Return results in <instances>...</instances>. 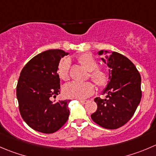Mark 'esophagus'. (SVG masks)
I'll use <instances>...</instances> for the list:
<instances>
[{"label":"esophagus","instance_id":"obj_1","mask_svg":"<svg viewBox=\"0 0 156 156\" xmlns=\"http://www.w3.org/2000/svg\"><path fill=\"white\" fill-rule=\"evenodd\" d=\"M79 102L82 104H85L88 102V101H84V100H79Z\"/></svg>","mask_w":156,"mask_h":156}]
</instances>
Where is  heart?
Instances as JSON below:
<instances>
[{"label": "heart", "instance_id": "heart-1", "mask_svg": "<svg viewBox=\"0 0 156 156\" xmlns=\"http://www.w3.org/2000/svg\"><path fill=\"white\" fill-rule=\"evenodd\" d=\"M78 62L90 72V78L100 87H104L108 81V76L104 71L97 69L98 62L90 54H83L78 57ZM71 61L69 58H66L60 63L58 69V76L63 81H68L70 78ZM94 92V86L90 82H74L66 84L63 89L65 96L74 99H85Z\"/></svg>", "mask_w": 156, "mask_h": 156}]
</instances>
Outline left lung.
Here are the masks:
<instances>
[{
  "label": "left lung",
  "instance_id": "left-lung-1",
  "mask_svg": "<svg viewBox=\"0 0 156 156\" xmlns=\"http://www.w3.org/2000/svg\"><path fill=\"white\" fill-rule=\"evenodd\" d=\"M98 53L105 55L101 59L109 68V81L102 91L107 97L95 98L98 109L90 117L105 129H117L130 120L140 104L141 76L133 63L124 55L107 50Z\"/></svg>",
  "mask_w": 156,
  "mask_h": 156
}]
</instances>
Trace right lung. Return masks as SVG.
<instances>
[{"label":"right lung","instance_id":"right-lung-1","mask_svg":"<svg viewBox=\"0 0 156 156\" xmlns=\"http://www.w3.org/2000/svg\"><path fill=\"white\" fill-rule=\"evenodd\" d=\"M69 55L61 49L38 54L22 69L16 86L20 115L30 127L43 133H52L69 119L70 100L52 101L60 94L58 67Z\"/></svg>","mask_w":156,"mask_h":156}]
</instances>
